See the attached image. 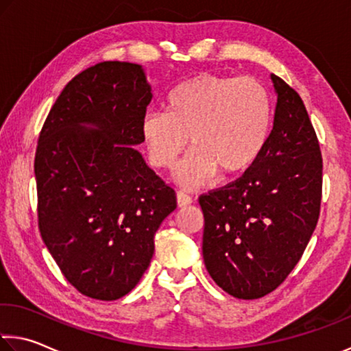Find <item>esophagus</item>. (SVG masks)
I'll list each match as a JSON object with an SVG mask.
<instances>
[{
	"instance_id": "obj_1",
	"label": "esophagus",
	"mask_w": 351,
	"mask_h": 351,
	"mask_svg": "<svg viewBox=\"0 0 351 351\" xmlns=\"http://www.w3.org/2000/svg\"><path fill=\"white\" fill-rule=\"evenodd\" d=\"M176 199H178V206H180V208H182V206H189V204H192V197L189 195V193H186V192H182V191H180L176 193Z\"/></svg>"
}]
</instances>
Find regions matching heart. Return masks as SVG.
I'll return each mask as SVG.
<instances>
[{
	"label": "heart",
	"mask_w": 351,
	"mask_h": 351,
	"mask_svg": "<svg viewBox=\"0 0 351 351\" xmlns=\"http://www.w3.org/2000/svg\"><path fill=\"white\" fill-rule=\"evenodd\" d=\"M274 125V99L253 76L202 73L169 93L165 110L142 120L149 162L171 169L187 143L193 148L180 169V181L202 186L250 169L267 147Z\"/></svg>",
	"instance_id": "obj_1"
}]
</instances>
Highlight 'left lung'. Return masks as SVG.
Here are the masks:
<instances>
[{
	"label": "left lung",
	"mask_w": 351,
	"mask_h": 351,
	"mask_svg": "<svg viewBox=\"0 0 351 351\" xmlns=\"http://www.w3.org/2000/svg\"><path fill=\"white\" fill-rule=\"evenodd\" d=\"M278 103L259 159L241 178L199 195L203 258L230 295L274 292L298 264L317 226L324 160L303 99L271 75Z\"/></svg>",
	"instance_id": "1"
}]
</instances>
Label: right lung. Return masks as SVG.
<instances>
[{
  "mask_svg": "<svg viewBox=\"0 0 351 351\" xmlns=\"http://www.w3.org/2000/svg\"><path fill=\"white\" fill-rule=\"evenodd\" d=\"M152 88L142 66L108 60L76 75L38 136V230L82 295L117 300L137 286L176 193L134 145Z\"/></svg>",
  "mask_w": 351,
  "mask_h": 351,
  "instance_id": "1",
  "label": "right lung"
}]
</instances>
